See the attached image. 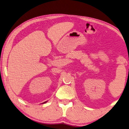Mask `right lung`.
Instances as JSON below:
<instances>
[{
    "instance_id": "1",
    "label": "right lung",
    "mask_w": 129,
    "mask_h": 129,
    "mask_svg": "<svg viewBox=\"0 0 129 129\" xmlns=\"http://www.w3.org/2000/svg\"><path fill=\"white\" fill-rule=\"evenodd\" d=\"M44 103H46V102H44Z\"/></svg>"
}]
</instances>
